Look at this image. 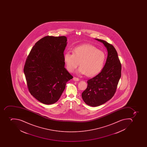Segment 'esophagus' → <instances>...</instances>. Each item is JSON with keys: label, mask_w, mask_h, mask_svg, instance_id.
Returning a JSON list of instances; mask_svg holds the SVG:
<instances>
[{"label": "esophagus", "mask_w": 147, "mask_h": 147, "mask_svg": "<svg viewBox=\"0 0 147 147\" xmlns=\"http://www.w3.org/2000/svg\"><path fill=\"white\" fill-rule=\"evenodd\" d=\"M73 80H74V81H78L80 80V79H79V78H78L74 77V78H73Z\"/></svg>", "instance_id": "34e87169"}]
</instances>
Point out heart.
<instances>
[{"label": "heart", "mask_w": 147, "mask_h": 147, "mask_svg": "<svg viewBox=\"0 0 147 147\" xmlns=\"http://www.w3.org/2000/svg\"><path fill=\"white\" fill-rule=\"evenodd\" d=\"M64 60L69 72H74L80 64V67L78 73L92 77L98 74L103 69L106 54L94 45L84 44L74 48L73 54L65 53Z\"/></svg>", "instance_id": "obj_1"}]
</instances>
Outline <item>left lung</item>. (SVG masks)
Wrapping results in <instances>:
<instances>
[{"mask_svg":"<svg viewBox=\"0 0 147 147\" xmlns=\"http://www.w3.org/2000/svg\"><path fill=\"white\" fill-rule=\"evenodd\" d=\"M96 39L104 44L108 54L102 70L88 80L86 89L82 93L84 102L92 107L101 105L112 98L121 75V64L115 48L106 41Z\"/></svg>","mask_w":147,"mask_h":147,"instance_id":"1","label":"left lung"}]
</instances>
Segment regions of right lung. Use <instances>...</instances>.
Listing matches in <instances>:
<instances>
[{
    "mask_svg": "<svg viewBox=\"0 0 147 147\" xmlns=\"http://www.w3.org/2000/svg\"><path fill=\"white\" fill-rule=\"evenodd\" d=\"M65 36H47L37 42L26 60L24 73L29 92L45 104L55 103L73 77L64 67Z\"/></svg>",
    "mask_w": 147,
    "mask_h": 147,
    "instance_id": "1",
    "label": "right lung"
}]
</instances>
